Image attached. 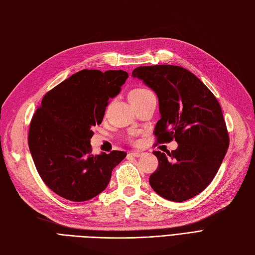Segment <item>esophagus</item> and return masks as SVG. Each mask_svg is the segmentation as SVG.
I'll return each mask as SVG.
<instances>
[{"mask_svg":"<svg viewBox=\"0 0 255 255\" xmlns=\"http://www.w3.org/2000/svg\"><path fill=\"white\" fill-rule=\"evenodd\" d=\"M129 156H133V157H139L141 154V151L139 150H133V151H129L128 152Z\"/></svg>","mask_w":255,"mask_h":255,"instance_id":"obj_1","label":"esophagus"}]
</instances>
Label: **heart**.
Here are the masks:
<instances>
[{
	"label": "heart",
	"mask_w": 255,
	"mask_h": 255,
	"mask_svg": "<svg viewBox=\"0 0 255 255\" xmlns=\"http://www.w3.org/2000/svg\"><path fill=\"white\" fill-rule=\"evenodd\" d=\"M153 93L151 91H149L144 88H138L133 90L131 93H129V99H137V98H142L148 95H151Z\"/></svg>",
	"instance_id": "obj_1"
}]
</instances>
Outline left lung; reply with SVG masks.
Segmentation results:
<instances>
[{
	"label": "left lung",
	"mask_w": 255,
	"mask_h": 255,
	"mask_svg": "<svg viewBox=\"0 0 255 255\" xmlns=\"http://www.w3.org/2000/svg\"><path fill=\"white\" fill-rule=\"evenodd\" d=\"M159 98L161 119L153 134L157 142L175 139L169 152L153 151L157 170L149 184L164 199L182 202L200 194L213 181L229 146V136L220 103L194 73L179 66L135 68Z\"/></svg>",
	"instance_id": "8db88e82"
}]
</instances>
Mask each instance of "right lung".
Segmentation results:
<instances>
[{
    "instance_id": "1",
    "label": "right lung",
    "mask_w": 255,
    "mask_h": 255,
    "mask_svg": "<svg viewBox=\"0 0 255 255\" xmlns=\"http://www.w3.org/2000/svg\"><path fill=\"white\" fill-rule=\"evenodd\" d=\"M123 70L84 69L56 85L30 122L28 144L42 181L70 201H86L106 189L126 151L92 154V128L103 121L109 98L119 94Z\"/></svg>"
}]
</instances>
